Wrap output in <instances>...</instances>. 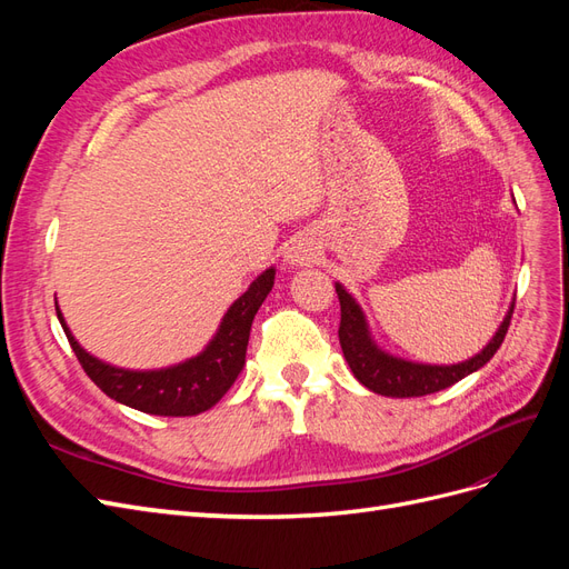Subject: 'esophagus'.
I'll use <instances>...</instances> for the list:
<instances>
[{"label":"esophagus","instance_id":"esophagus-1","mask_svg":"<svg viewBox=\"0 0 569 569\" xmlns=\"http://www.w3.org/2000/svg\"><path fill=\"white\" fill-rule=\"evenodd\" d=\"M318 256V251L313 249V244L308 242V239H295L291 247L287 249L284 258L291 266H306V263H313V258Z\"/></svg>","mask_w":569,"mask_h":569}]
</instances>
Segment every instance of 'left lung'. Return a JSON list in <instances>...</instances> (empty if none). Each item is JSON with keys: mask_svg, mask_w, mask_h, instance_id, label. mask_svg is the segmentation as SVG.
<instances>
[{"mask_svg": "<svg viewBox=\"0 0 569 569\" xmlns=\"http://www.w3.org/2000/svg\"><path fill=\"white\" fill-rule=\"evenodd\" d=\"M335 287H337V297L341 306L339 343H341L343 358H347V363L360 385L368 387L375 393L393 396V399H410V396H427V393L441 391L446 387L460 382L462 377L472 375L475 370L485 368L493 358V353L501 349L510 327L512 308H515V301H512L510 311L503 318L501 327H498L493 339L470 360H462V363H456V366H425V363H410V360L389 356L377 347L370 337L366 316L360 311L356 299L339 282Z\"/></svg>", "mask_w": 569, "mask_h": 569, "instance_id": "obj_1", "label": "left lung"}]
</instances>
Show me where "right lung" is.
Here are the masks:
<instances>
[{
  "label": "right lung",
  "mask_w": 569,
  "mask_h": 569,
  "mask_svg": "<svg viewBox=\"0 0 569 569\" xmlns=\"http://www.w3.org/2000/svg\"><path fill=\"white\" fill-rule=\"evenodd\" d=\"M272 284L274 268H268L228 308V313L222 318L216 337L209 341V347L199 356L184 360V363L161 370H126L104 363V360L90 356L76 341L59 306L57 316L82 370L113 401L149 412V416L184 418L209 410L234 385L237 375L244 368L253 316L270 295Z\"/></svg>",
  "instance_id": "add662e5"
}]
</instances>
